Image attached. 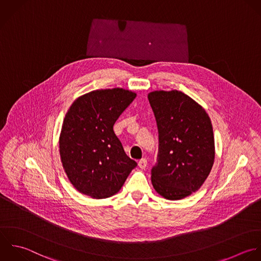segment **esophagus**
Segmentation results:
<instances>
[{
  "label": "esophagus",
  "instance_id": "34e87169",
  "mask_svg": "<svg viewBox=\"0 0 261 261\" xmlns=\"http://www.w3.org/2000/svg\"><path fill=\"white\" fill-rule=\"evenodd\" d=\"M146 166H147V161H146V159H141L139 162H138V167L140 168V169H145L146 168Z\"/></svg>",
  "mask_w": 261,
  "mask_h": 261
}]
</instances>
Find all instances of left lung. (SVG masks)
Wrapping results in <instances>:
<instances>
[{
	"mask_svg": "<svg viewBox=\"0 0 261 261\" xmlns=\"http://www.w3.org/2000/svg\"><path fill=\"white\" fill-rule=\"evenodd\" d=\"M147 96L160 142L151 183L164 198L180 200L202 186L214 166L212 121L205 110L182 91L155 90Z\"/></svg>",
	"mask_w": 261,
	"mask_h": 261,
	"instance_id": "1",
	"label": "left lung"
}]
</instances>
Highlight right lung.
Segmentation results:
<instances>
[{"label":"right lung","instance_id":"right-lung-1","mask_svg":"<svg viewBox=\"0 0 261 261\" xmlns=\"http://www.w3.org/2000/svg\"><path fill=\"white\" fill-rule=\"evenodd\" d=\"M135 97V92L120 87L97 89L76 98L66 113L59 138L61 162L80 193L111 197L137 166L113 129Z\"/></svg>","mask_w":261,"mask_h":261}]
</instances>
